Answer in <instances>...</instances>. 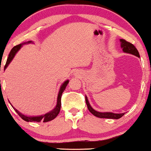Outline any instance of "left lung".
<instances>
[{"mask_svg": "<svg viewBox=\"0 0 151 151\" xmlns=\"http://www.w3.org/2000/svg\"><path fill=\"white\" fill-rule=\"evenodd\" d=\"M120 46H121L123 52L127 53V54H132V55L135 56V57H140V54H139L138 51L137 50V49L135 47V46L133 44H130V42H127V41L124 40V39H120ZM85 100L86 104H87L89 112L92 114H93L94 116H96L97 117H100V118L119 119L125 115V112H123V113H113V112H98V111H96L92 108V106L89 104L88 98H87V96H85Z\"/></svg>", "mask_w": 151, "mask_h": 151, "instance_id": "left-lung-1", "label": "left lung"}]
</instances>
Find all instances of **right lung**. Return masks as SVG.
Here are the masks:
<instances>
[{
	"label": "right lung",
	"mask_w": 151,
	"mask_h": 151,
	"mask_svg": "<svg viewBox=\"0 0 151 151\" xmlns=\"http://www.w3.org/2000/svg\"><path fill=\"white\" fill-rule=\"evenodd\" d=\"M34 44V42H33L32 41H27V42L22 43V44H19V45L14 46V47L11 49V52H10L9 55H8L7 62H6V65H5L4 69H6V68L8 67V66L9 65L10 63L11 62V61H12L13 59L14 58L15 55L16 54V53H17L18 51L20 50V49L22 47L23 45H24V44ZM68 83H69V80H68V79L67 80L64 81V82H63V84L61 85L60 88H59V93H58L57 105H56V107H54L52 110H51L50 112H47V113L44 114V115H39V116H28V115H24V114H22L21 112H20L19 110H16L15 107H14V106H13L12 105H11V106H12L13 108L14 109V110L17 112L18 115H19L20 117L23 119V120H25V121H26V122H39L42 121L44 122H46L51 121V120H54V119L58 115V114L59 113V111H60V109H61V97H62L63 92H64V89H65Z\"/></svg>",
	"instance_id": "add662e5"
}]
</instances>
